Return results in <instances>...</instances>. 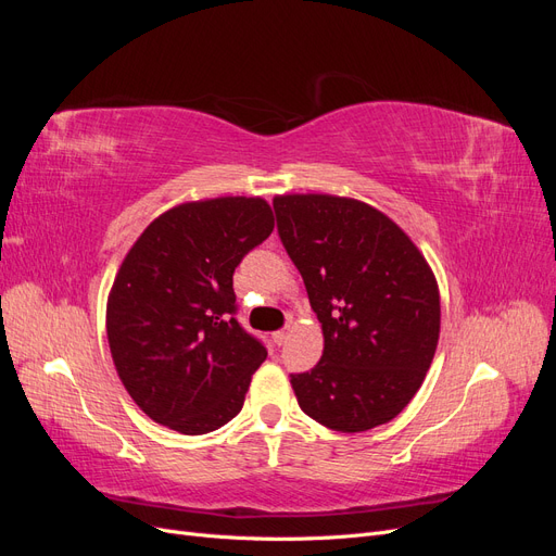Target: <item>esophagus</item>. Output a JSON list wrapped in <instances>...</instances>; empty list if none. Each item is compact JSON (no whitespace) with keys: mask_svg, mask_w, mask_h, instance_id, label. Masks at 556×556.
Wrapping results in <instances>:
<instances>
[{"mask_svg":"<svg viewBox=\"0 0 556 556\" xmlns=\"http://www.w3.org/2000/svg\"><path fill=\"white\" fill-rule=\"evenodd\" d=\"M288 336H290V329H278L274 333V343L276 345H285V343H288Z\"/></svg>","mask_w":556,"mask_h":556,"instance_id":"1","label":"esophagus"}]
</instances>
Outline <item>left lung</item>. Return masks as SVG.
Here are the masks:
<instances>
[{
	"mask_svg": "<svg viewBox=\"0 0 556 556\" xmlns=\"http://www.w3.org/2000/svg\"><path fill=\"white\" fill-rule=\"evenodd\" d=\"M278 237L323 323L325 350L290 382L299 408L333 431L390 422L422 384L441 331L439 285L390 217L357 199H274Z\"/></svg>",
	"mask_w": 556,
	"mask_h": 556,
	"instance_id": "obj_1",
	"label": "left lung"
}]
</instances>
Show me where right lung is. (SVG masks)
Returning <instances> with one entry per match:
<instances>
[{"mask_svg":"<svg viewBox=\"0 0 556 556\" xmlns=\"http://www.w3.org/2000/svg\"><path fill=\"white\" fill-rule=\"evenodd\" d=\"M271 231L264 199L220 197L162 213L127 252L106 333L125 390L157 425L199 435L241 413L266 348L237 319L233 271Z\"/></svg>","mask_w":556,"mask_h":556,"instance_id":"1","label":"right lung"}]
</instances>
